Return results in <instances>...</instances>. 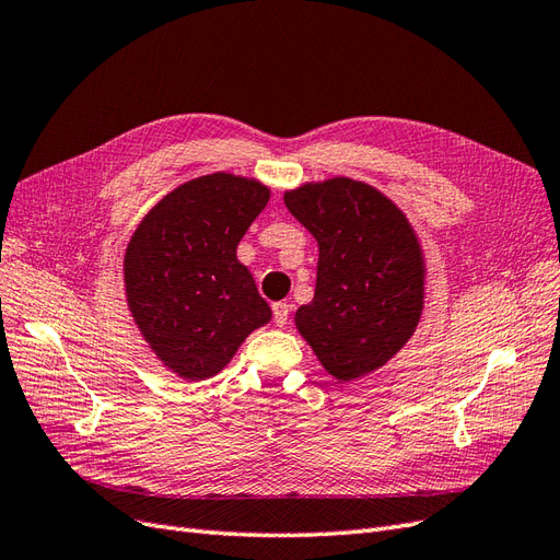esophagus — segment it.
I'll use <instances>...</instances> for the list:
<instances>
[{"label":"esophagus","instance_id":"1","mask_svg":"<svg viewBox=\"0 0 560 560\" xmlns=\"http://www.w3.org/2000/svg\"><path fill=\"white\" fill-rule=\"evenodd\" d=\"M290 311H292V306L290 303H273V322L278 327H284L287 325V319H290Z\"/></svg>","mask_w":560,"mask_h":560}]
</instances>
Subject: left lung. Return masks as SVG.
<instances>
[{"mask_svg":"<svg viewBox=\"0 0 560 560\" xmlns=\"http://www.w3.org/2000/svg\"><path fill=\"white\" fill-rule=\"evenodd\" d=\"M284 206L319 247L315 296L296 329L341 381L381 369L413 336L425 261L409 219L374 186L348 177L303 184Z\"/></svg>","mask_w":560,"mask_h":560,"instance_id":"obj_1","label":"left lung"}]
</instances>
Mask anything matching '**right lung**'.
Masks as SVG:
<instances>
[{
	"instance_id": "obj_1",
	"label": "right lung",
	"mask_w": 560,
	"mask_h": 560,
	"mask_svg": "<svg viewBox=\"0 0 560 560\" xmlns=\"http://www.w3.org/2000/svg\"><path fill=\"white\" fill-rule=\"evenodd\" d=\"M268 198L257 179L206 175L163 196L132 233L124 259L128 308L149 348L179 378L219 374L270 319L235 257Z\"/></svg>"
}]
</instances>
